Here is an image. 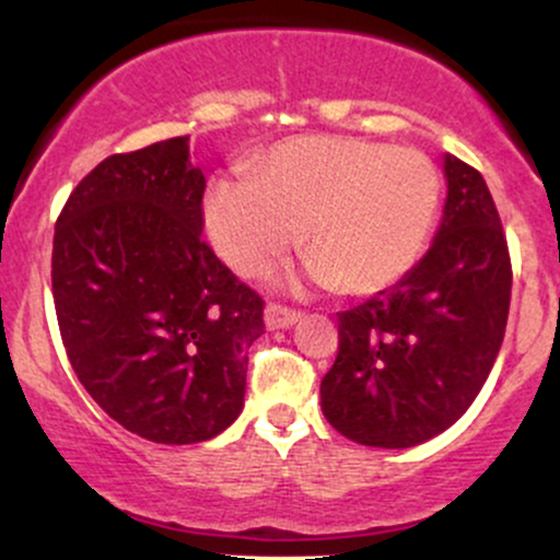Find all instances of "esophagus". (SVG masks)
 <instances>
[{"label":"esophagus","instance_id":"1","mask_svg":"<svg viewBox=\"0 0 560 560\" xmlns=\"http://www.w3.org/2000/svg\"><path fill=\"white\" fill-rule=\"evenodd\" d=\"M262 318H266V329H289L292 324H298L300 320V313L292 311V307H284V305H268L266 313H262Z\"/></svg>","mask_w":560,"mask_h":560}]
</instances>
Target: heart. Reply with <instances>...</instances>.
<instances>
[{
    "instance_id": "b5f03b06",
    "label": "heart",
    "mask_w": 560,
    "mask_h": 560,
    "mask_svg": "<svg viewBox=\"0 0 560 560\" xmlns=\"http://www.w3.org/2000/svg\"><path fill=\"white\" fill-rule=\"evenodd\" d=\"M442 178L413 147L363 137H294L215 178L202 221L215 253L260 276L298 242L302 276L342 294H376L413 271L440 215Z\"/></svg>"
}]
</instances>
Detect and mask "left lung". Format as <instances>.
I'll return each instance as SVG.
<instances>
[{
	"instance_id": "8db88e82",
	"label": "left lung",
	"mask_w": 560,
	"mask_h": 560,
	"mask_svg": "<svg viewBox=\"0 0 560 560\" xmlns=\"http://www.w3.org/2000/svg\"><path fill=\"white\" fill-rule=\"evenodd\" d=\"M447 199L432 247L339 313V352L320 382L326 421L369 447H413L453 427L485 387L505 337L511 258L485 178L445 155Z\"/></svg>"
}]
</instances>
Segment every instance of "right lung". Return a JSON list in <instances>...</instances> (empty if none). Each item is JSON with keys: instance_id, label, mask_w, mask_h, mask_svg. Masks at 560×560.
Listing matches in <instances>:
<instances>
[{"instance_id": "1", "label": "right lung", "mask_w": 560, "mask_h": 560, "mask_svg": "<svg viewBox=\"0 0 560 560\" xmlns=\"http://www.w3.org/2000/svg\"><path fill=\"white\" fill-rule=\"evenodd\" d=\"M189 137L102 160L55 226L62 345L94 402L160 445L213 440L244 408L262 300L202 242Z\"/></svg>"}]
</instances>
